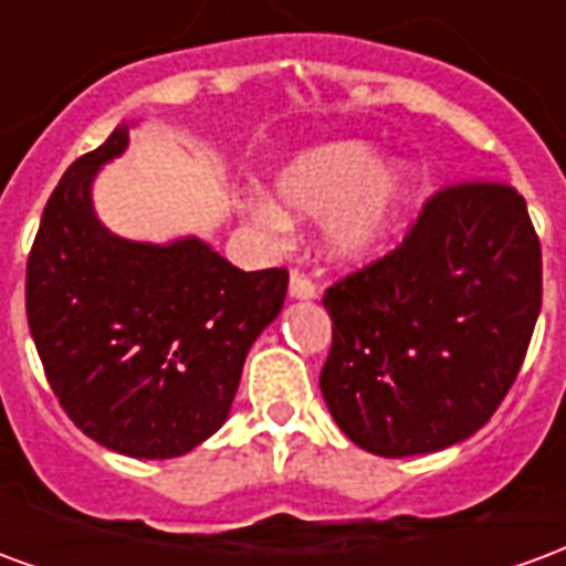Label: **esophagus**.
<instances>
[{
    "label": "esophagus",
    "instance_id": "1",
    "mask_svg": "<svg viewBox=\"0 0 566 566\" xmlns=\"http://www.w3.org/2000/svg\"><path fill=\"white\" fill-rule=\"evenodd\" d=\"M291 296L294 300H315L318 296V284L308 279L306 272H291Z\"/></svg>",
    "mask_w": 566,
    "mask_h": 566
}]
</instances>
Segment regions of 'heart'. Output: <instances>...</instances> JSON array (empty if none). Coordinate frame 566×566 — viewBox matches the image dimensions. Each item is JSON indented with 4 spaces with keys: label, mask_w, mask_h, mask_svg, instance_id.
<instances>
[{
    "label": "heart",
    "mask_w": 566,
    "mask_h": 566,
    "mask_svg": "<svg viewBox=\"0 0 566 566\" xmlns=\"http://www.w3.org/2000/svg\"><path fill=\"white\" fill-rule=\"evenodd\" d=\"M376 163V148L367 142H327L284 163L275 187L287 211L331 218L327 248L336 258H367L400 221L412 190L403 166ZM254 218L270 230L291 227L287 214L263 197L254 202Z\"/></svg>",
    "instance_id": "1"
}]
</instances>
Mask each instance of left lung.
Here are the masks:
<instances>
[{"mask_svg":"<svg viewBox=\"0 0 566 566\" xmlns=\"http://www.w3.org/2000/svg\"><path fill=\"white\" fill-rule=\"evenodd\" d=\"M321 394L343 433L381 458L449 449L497 412L543 303V251L506 181H454L403 242L324 291Z\"/></svg>","mask_w":566,"mask_h":566,"instance_id":"8db88e82","label":"left lung"}]
</instances>
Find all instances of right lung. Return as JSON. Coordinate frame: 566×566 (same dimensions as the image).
<instances>
[{
  "mask_svg": "<svg viewBox=\"0 0 566 566\" xmlns=\"http://www.w3.org/2000/svg\"><path fill=\"white\" fill-rule=\"evenodd\" d=\"M124 148L127 124L54 187L27 260V318L78 430L129 458H178L223 424L248 348L282 312L287 270H235L199 239L108 233L91 181Z\"/></svg>",
  "mask_w": 566,
  "mask_h": 566,
  "instance_id": "obj_1",
  "label": "right lung"
}]
</instances>
